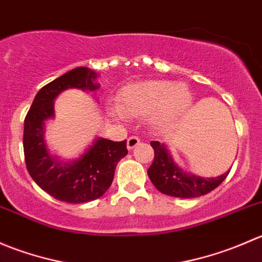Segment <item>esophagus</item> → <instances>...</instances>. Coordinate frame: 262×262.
Returning a JSON list of instances; mask_svg holds the SVG:
<instances>
[{
    "label": "esophagus",
    "mask_w": 262,
    "mask_h": 262,
    "mask_svg": "<svg viewBox=\"0 0 262 262\" xmlns=\"http://www.w3.org/2000/svg\"><path fill=\"white\" fill-rule=\"evenodd\" d=\"M141 143V138H138V137L133 136V137H129L128 141H126V147H128V149H133L134 147L138 146V144Z\"/></svg>",
    "instance_id": "esophagus-1"
}]
</instances>
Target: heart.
Segmentation results:
<instances>
[{"mask_svg": "<svg viewBox=\"0 0 262 262\" xmlns=\"http://www.w3.org/2000/svg\"><path fill=\"white\" fill-rule=\"evenodd\" d=\"M191 104L185 84L173 81H146L128 84L120 91L118 107H109L112 115L133 118L149 116L156 126H167L180 119Z\"/></svg>", "mask_w": 262, "mask_h": 262, "instance_id": "b5f03b06", "label": "heart"}]
</instances>
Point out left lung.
Returning <instances> with one entry per match:
<instances>
[{"label": "left lung", "instance_id": "1", "mask_svg": "<svg viewBox=\"0 0 262 262\" xmlns=\"http://www.w3.org/2000/svg\"><path fill=\"white\" fill-rule=\"evenodd\" d=\"M155 158L148 168V178L156 189L162 194L176 198H198L208 194L218 187L228 176L229 170L218 178H200L192 173L185 172L173 162L170 152L165 144L160 142H150Z\"/></svg>", "mask_w": 262, "mask_h": 262}]
</instances>
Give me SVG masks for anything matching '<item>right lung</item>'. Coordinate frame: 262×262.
<instances>
[{"label": "right lung", "mask_w": 262, "mask_h": 262, "mask_svg": "<svg viewBox=\"0 0 262 262\" xmlns=\"http://www.w3.org/2000/svg\"><path fill=\"white\" fill-rule=\"evenodd\" d=\"M97 75L77 67L39 90L24 120V155L29 173L40 189L57 200L87 203L102 196L112 185L116 165L125 157L126 139L114 142L99 138L72 162H62L49 153L44 142V123L54 116L53 101L67 89L95 91Z\"/></svg>", "instance_id": "obj_1"}]
</instances>
